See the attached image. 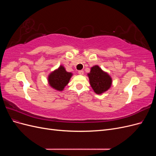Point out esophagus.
Wrapping results in <instances>:
<instances>
[{
    "label": "esophagus",
    "mask_w": 156,
    "mask_h": 156,
    "mask_svg": "<svg viewBox=\"0 0 156 156\" xmlns=\"http://www.w3.org/2000/svg\"><path fill=\"white\" fill-rule=\"evenodd\" d=\"M78 73L79 74V75H83L84 74V72L83 70H79V72H78Z\"/></svg>",
    "instance_id": "esophagus-1"
}]
</instances>
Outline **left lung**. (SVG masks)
Returning a JSON list of instances; mask_svg holds the SVG:
<instances>
[{"instance_id": "obj_1", "label": "left lung", "mask_w": 156, "mask_h": 156, "mask_svg": "<svg viewBox=\"0 0 156 156\" xmlns=\"http://www.w3.org/2000/svg\"><path fill=\"white\" fill-rule=\"evenodd\" d=\"M88 76L92 88L97 94H101L107 91L111 86V77L98 66H94L91 68Z\"/></svg>"}]
</instances>
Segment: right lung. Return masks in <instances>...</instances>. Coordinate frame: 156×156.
I'll return each mask as SVG.
<instances>
[{
    "label": "right lung",
    "mask_w": 156,
    "mask_h": 156,
    "mask_svg": "<svg viewBox=\"0 0 156 156\" xmlns=\"http://www.w3.org/2000/svg\"><path fill=\"white\" fill-rule=\"evenodd\" d=\"M72 75V73L67 72L62 66H60L58 69H56L49 75V83L51 87L62 91L68 84Z\"/></svg>",
    "instance_id": "right-lung-1"
}]
</instances>
